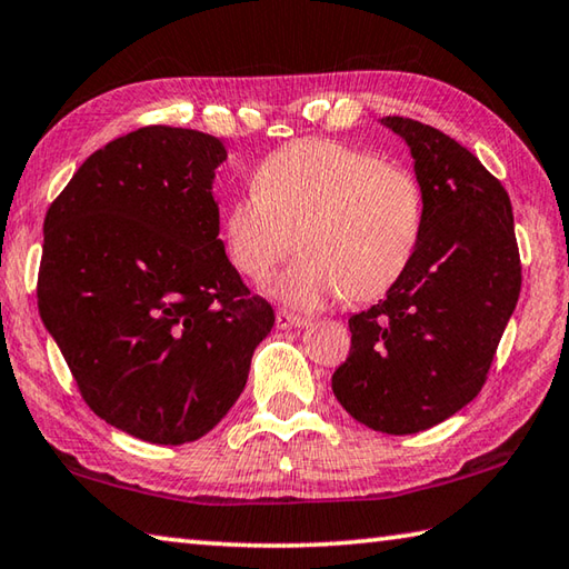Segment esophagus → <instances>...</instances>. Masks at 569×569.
Masks as SVG:
<instances>
[{
  "label": "esophagus",
  "mask_w": 569,
  "mask_h": 569,
  "mask_svg": "<svg viewBox=\"0 0 569 569\" xmlns=\"http://www.w3.org/2000/svg\"><path fill=\"white\" fill-rule=\"evenodd\" d=\"M303 326H308L306 319H301V316H293L288 311H276V329H303Z\"/></svg>",
  "instance_id": "obj_1"
}]
</instances>
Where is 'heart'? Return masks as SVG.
I'll list each match as a JSON object with an SVG mask.
<instances>
[{
	"mask_svg": "<svg viewBox=\"0 0 569 569\" xmlns=\"http://www.w3.org/2000/svg\"><path fill=\"white\" fill-rule=\"evenodd\" d=\"M271 293L316 311L349 293L377 298L407 273L423 233V192L407 168L336 140L308 138L258 166L223 218L228 261L261 283L291 253Z\"/></svg>",
	"mask_w": 569,
	"mask_h": 569,
	"instance_id": "obj_1",
	"label": "heart"
}]
</instances>
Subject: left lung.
I'll list each match as a JSON object with an SVG mask.
<instances>
[{
    "label": "left lung",
    "instance_id": "obj_1",
    "mask_svg": "<svg viewBox=\"0 0 569 569\" xmlns=\"http://www.w3.org/2000/svg\"><path fill=\"white\" fill-rule=\"evenodd\" d=\"M379 122L411 152L423 233L387 298L349 319L351 351L331 389L363 427L417 435L479 393L517 306L522 266L502 182L429 124Z\"/></svg>",
    "mask_w": 569,
    "mask_h": 569
}]
</instances>
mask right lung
<instances>
[{"instance_id":"right-lung-1","label":"right lung","mask_w":569,"mask_h":569,"mask_svg":"<svg viewBox=\"0 0 569 569\" xmlns=\"http://www.w3.org/2000/svg\"><path fill=\"white\" fill-rule=\"evenodd\" d=\"M213 134L150 124L82 162L47 210L37 306L84 401L150 445L208 435L273 308L226 256Z\"/></svg>"}]
</instances>
